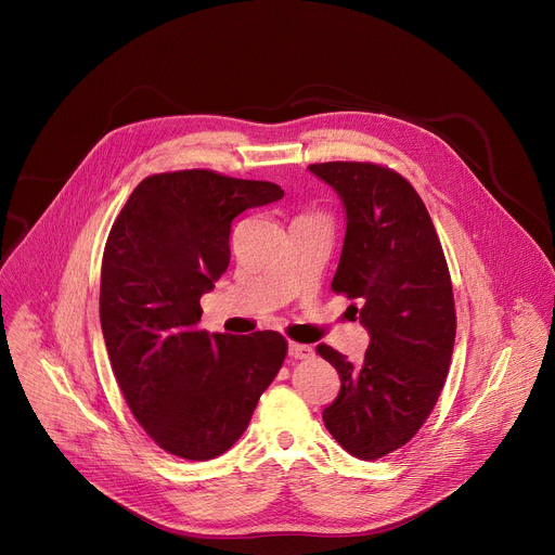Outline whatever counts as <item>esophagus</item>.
<instances>
[{"label": "esophagus", "mask_w": 555, "mask_h": 555, "mask_svg": "<svg viewBox=\"0 0 555 555\" xmlns=\"http://www.w3.org/2000/svg\"><path fill=\"white\" fill-rule=\"evenodd\" d=\"M287 353H289V358H294V360H307V358L313 356V349H311L309 345L289 343V345H287Z\"/></svg>", "instance_id": "esophagus-1"}]
</instances>
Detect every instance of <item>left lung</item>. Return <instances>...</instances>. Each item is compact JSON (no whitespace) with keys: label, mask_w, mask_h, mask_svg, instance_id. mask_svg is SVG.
<instances>
[{"label":"left lung","mask_w":555,"mask_h":555,"mask_svg":"<svg viewBox=\"0 0 555 555\" xmlns=\"http://www.w3.org/2000/svg\"><path fill=\"white\" fill-rule=\"evenodd\" d=\"M307 169L345 206L332 289L360 305L371 338L360 364L315 349L340 375L323 422L349 454L375 461L411 441L439 400L456 334L450 272L422 197L400 173L371 163Z\"/></svg>","instance_id":"left-lung-1"}]
</instances>
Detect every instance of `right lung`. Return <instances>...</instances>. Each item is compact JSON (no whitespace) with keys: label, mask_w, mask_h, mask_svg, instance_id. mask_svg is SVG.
I'll list each match as a JSON object with an SVG mask.
<instances>
[{"label":"right lung","mask_w":555,"mask_h":555,"mask_svg":"<svg viewBox=\"0 0 555 555\" xmlns=\"http://www.w3.org/2000/svg\"><path fill=\"white\" fill-rule=\"evenodd\" d=\"M272 182L212 171L142 180L116 217L101 270V327L133 417L167 452L208 461L244 435L287 343L208 334L199 298L230 263L232 219L279 202Z\"/></svg>","instance_id":"add662e5"}]
</instances>
